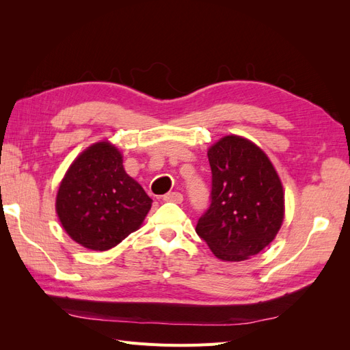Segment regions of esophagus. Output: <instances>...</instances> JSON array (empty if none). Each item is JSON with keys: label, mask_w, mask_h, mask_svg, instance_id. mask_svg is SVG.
Returning <instances> with one entry per match:
<instances>
[{"label": "esophagus", "mask_w": 350, "mask_h": 350, "mask_svg": "<svg viewBox=\"0 0 350 350\" xmlns=\"http://www.w3.org/2000/svg\"><path fill=\"white\" fill-rule=\"evenodd\" d=\"M165 201H171V203H176V204H181L183 203V194L178 193V191H172V193H167L163 196Z\"/></svg>", "instance_id": "esophagus-1"}]
</instances>
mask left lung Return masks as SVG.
Returning a JSON list of instances; mask_svg holds the SVG:
<instances>
[{
    "label": "left lung",
    "mask_w": 350,
    "mask_h": 350,
    "mask_svg": "<svg viewBox=\"0 0 350 350\" xmlns=\"http://www.w3.org/2000/svg\"><path fill=\"white\" fill-rule=\"evenodd\" d=\"M210 206L196 232L220 260L256 256L278 235L284 215L280 178L258 146L226 135L207 152Z\"/></svg>",
    "instance_id": "1"
}]
</instances>
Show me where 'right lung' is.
I'll use <instances>...</instances> for the list:
<instances>
[{
  "instance_id": "right-lung-1",
  "label": "right lung",
  "mask_w": 350,
  "mask_h": 350,
  "mask_svg": "<svg viewBox=\"0 0 350 350\" xmlns=\"http://www.w3.org/2000/svg\"><path fill=\"white\" fill-rule=\"evenodd\" d=\"M153 200L124 171L122 154L108 142L71 163L57 194L62 228L81 247L107 251L137 230Z\"/></svg>"
}]
</instances>
